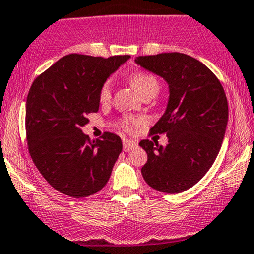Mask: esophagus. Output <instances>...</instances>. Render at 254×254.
<instances>
[{"label":"esophagus","instance_id":"1","mask_svg":"<svg viewBox=\"0 0 254 254\" xmlns=\"http://www.w3.org/2000/svg\"><path fill=\"white\" fill-rule=\"evenodd\" d=\"M136 146H137L136 142L128 141V139H123V151L125 152H129L131 149H133Z\"/></svg>","mask_w":254,"mask_h":254}]
</instances>
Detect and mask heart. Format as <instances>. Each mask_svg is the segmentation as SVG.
Masks as SVG:
<instances>
[{
	"label": "heart",
	"mask_w": 254,
	"mask_h": 254,
	"mask_svg": "<svg viewBox=\"0 0 254 254\" xmlns=\"http://www.w3.org/2000/svg\"><path fill=\"white\" fill-rule=\"evenodd\" d=\"M132 86L134 87L137 92L142 97H148V96H156L159 91V81L153 73H149L146 71H137L129 76ZM112 97V89H111V82L107 81L102 84L98 93V100L102 105H107ZM141 123L138 118L131 117V116H123L120 120V127L126 132H131L134 127Z\"/></svg>",
	"instance_id": "obj_1"
}]
</instances>
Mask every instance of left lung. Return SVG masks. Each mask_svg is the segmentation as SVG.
<instances>
[{
    "instance_id": "obj_1",
    "label": "left lung",
    "mask_w": 254,
    "mask_h": 254,
    "mask_svg": "<svg viewBox=\"0 0 254 254\" xmlns=\"http://www.w3.org/2000/svg\"><path fill=\"white\" fill-rule=\"evenodd\" d=\"M137 64L163 77L170 101L149 134H167L163 148L143 139L147 152L142 176L165 193H181L202 180L221 149L228 121L226 93L216 74L202 62L180 52L139 56Z\"/></svg>"
}]
</instances>
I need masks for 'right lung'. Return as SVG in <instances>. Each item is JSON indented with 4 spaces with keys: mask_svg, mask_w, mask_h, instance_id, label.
<instances>
[{
    "mask_svg": "<svg viewBox=\"0 0 254 254\" xmlns=\"http://www.w3.org/2000/svg\"><path fill=\"white\" fill-rule=\"evenodd\" d=\"M128 59L71 53L33 81L26 102L28 153L59 192L88 197L110 180L122 141L111 132L91 139L81 128L88 122L87 116L98 111L102 84Z\"/></svg>",
    "mask_w": 254,
    "mask_h": 254,
    "instance_id": "right-lung-1",
    "label": "right lung"
}]
</instances>
